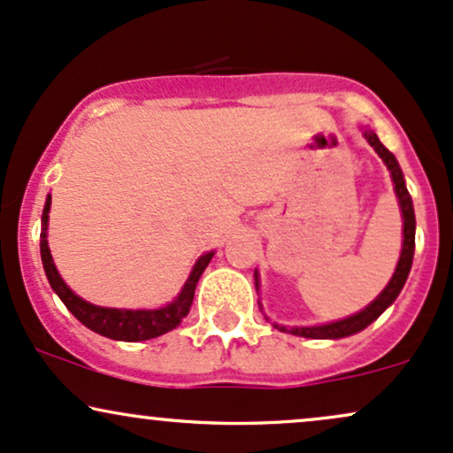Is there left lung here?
<instances>
[{"mask_svg": "<svg viewBox=\"0 0 453 453\" xmlns=\"http://www.w3.org/2000/svg\"><path fill=\"white\" fill-rule=\"evenodd\" d=\"M365 137H366V142L375 148V152L380 154L381 161L388 165V169H390L392 182H395V190L398 196V203H401V210H403V220H405L403 222V235H405V239H403V252H401V258H398L395 275H392L390 284L386 286L384 292H381V295L377 296V299L371 303L369 307H365L363 311L356 313V316H349V318H345V320H339L333 324H324V326H303V328H290V331L286 326H278V324H275V328H280V331L299 334V337H307V339L349 337V334L363 331V328L369 326L371 322L377 320V318L384 313L386 307L395 303L398 292H401L403 286H405L409 269H411V263H413V250H416V214H413L411 196H409L405 178H403V172H401V167H398V161L395 158V154L388 150V148L380 142V137H377L373 131H365Z\"/></svg>", "mask_w": 453, "mask_h": 453, "instance_id": "1", "label": "left lung"}]
</instances>
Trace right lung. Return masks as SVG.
Listing matches in <instances>:
<instances>
[{"label":"right lung","instance_id":"1","mask_svg":"<svg viewBox=\"0 0 453 453\" xmlns=\"http://www.w3.org/2000/svg\"><path fill=\"white\" fill-rule=\"evenodd\" d=\"M48 211H50V195H48L44 214H42V233H40V252H42V263H44L46 278L50 281L52 290L57 292L58 299L65 303V307L73 316L78 318L84 326L90 328V331L104 334V337L116 339V342H146V339H154L158 334H165L173 331L186 313L190 311V305H193V296L196 281H199L201 273H203L207 263H210L214 252H207L196 260L195 269L190 271V278L186 280L182 292L178 295V299L169 305L161 307V310H111V307H97L90 305V303L82 301L78 295H73L72 290L67 288L65 281L61 280L58 271L52 263L50 250H48L46 242V225H48Z\"/></svg>","mask_w":453,"mask_h":453}]
</instances>
